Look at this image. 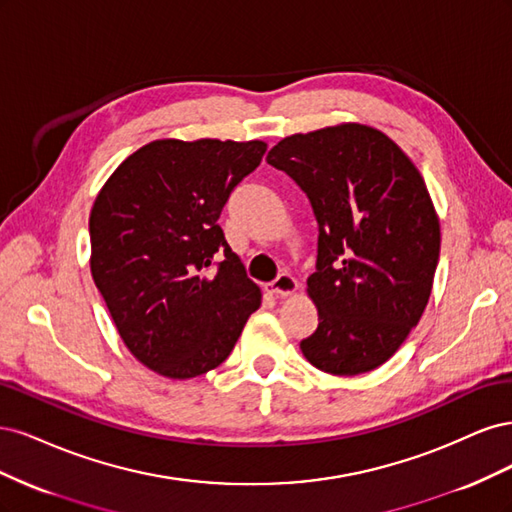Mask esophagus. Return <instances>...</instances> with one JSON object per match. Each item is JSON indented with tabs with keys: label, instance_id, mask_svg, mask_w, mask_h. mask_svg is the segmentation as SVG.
I'll list each match as a JSON object with an SVG mask.
<instances>
[{
	"label": "esophagus",
	"instance_id": "obj_1",
	"mask_svg": "<svg viewBox=\"0 0 512 512\" xmlns=\"http://www.w3.org/2000/svg\"><path fill=\"white\" fill-rule=\"evenodd\" d=\"M265 290L269 294H275V297H290V294L299 290V284L290 273H282V275H277V280L265 284Z\"/></svg>",
	"mask_w": 512,
	"mask_h": 512
}]
</instances>
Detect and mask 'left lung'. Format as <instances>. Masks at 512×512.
<instances>
[{
    "label": "left lung",
    "instance_id": "left-lung-1",
    "mask_svg": "<svg viewBox=\"0 0 512 512\" xmlns=\"http://www.w3.org/2000/svg\"><path fill=\"white\" fill-rule=\"evenodd\" d=\"M267 162L299 183L318 222L307 277L318 329L301 342L303 356L333 376L380 367L421 320L440 258V220L421 173L363 123L286 136Z\"/></svg>",
    "mask_w": 512,
    "mask_h": 512
}]
</instances>
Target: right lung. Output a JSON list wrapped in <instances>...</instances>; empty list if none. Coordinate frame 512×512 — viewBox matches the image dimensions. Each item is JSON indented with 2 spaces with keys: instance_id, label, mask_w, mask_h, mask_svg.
<instances>
[{
  "instance_id": "obj_1",
  "label": "right lung",
  "mask_w": 512,
  "mask_h": 512,
  "mask_svg": "<svg viewBox=\"0 0 512 512\" xmlns=\"http://www.w3.org/2000/svg\"><path fill=\"white\" fill-rule=\"evenodd\" d=\"M265 151V141L160 138L94 200L91 277L123 344L158 376L188 380L224 363L260 307L218 220Z\"/></svg>"
}]
</instances>
